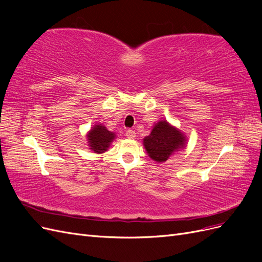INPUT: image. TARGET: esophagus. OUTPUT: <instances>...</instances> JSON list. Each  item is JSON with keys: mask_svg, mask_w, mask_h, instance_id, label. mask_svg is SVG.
Returning <instances> with one entry per match:
<instances>
[{"mask_svg": "<svg viewBox=\"0 0 262 262\" xmlns=\"http://www.w3.org/2000/svg\"><path fill=\"white\" fill-rule=\"evenodd\" d=\"M125 137L128 138V139H131V140L132 139H136L137 133H136V131L129 129V130H126V132H125Z\"/></svg>", "mask_w": 262, "mask_h": 262, "instance_id": "esophagus-1", "label": "esophagus"}]
</instances>
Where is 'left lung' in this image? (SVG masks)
<instances>
[{
	"instance_id": "8db88e82",
	"label": "left lung",
	"mask_w": 262,
	"mask_h": 262,
	"mask_svg": "<svg viewBox=\"0 0 262 262\" xmlns=\"http://www.w3.org/2000/svg\"><path fill=\"white\" fill-rule=\"evenodd\" d=\"M187 143L185 134L166 120L154 124L149 136L143 139L148 156L157 163H163L175 154Z\"/></svg>"
}]
</instances>
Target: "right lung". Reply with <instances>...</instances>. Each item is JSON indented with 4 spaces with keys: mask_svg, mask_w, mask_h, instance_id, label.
<instances>
[{
    "mask_svg": "<svg viewBox=\"0 0 262 262\" xmlns=\"http://www.w3.org/2000/svg\"><path fill=\"white\" fill-rule=\"evenodd\" d=\"M115 138L116 134L112 131H108L106 126L102 124H95L87 134L90 148L97 154L106 152Z\"/></svg>",
    "mask_w": 262,
    "mask_h": 262,
    "instance_id": "add662e5",
    "label": "right lung"
}]
</instances>
